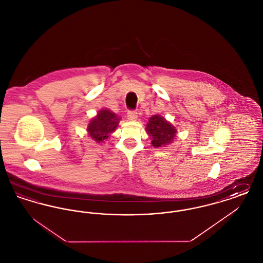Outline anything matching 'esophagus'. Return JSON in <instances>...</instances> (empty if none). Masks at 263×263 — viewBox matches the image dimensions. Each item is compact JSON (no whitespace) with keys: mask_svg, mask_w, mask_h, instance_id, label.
Segmentation results:
<instances>
[{"mask_svg":"<svg viewBox=\"0 0 263 263\" xmlns=\"http://www.w3.org/2000/svg\"><path fill=\"white\" fill-rule=\"evenodd\" d=\"M127 117L129 120H136L138 117V113L136 110H129L127 112Z\"/></svg>","mask_w":263,"mask_h":263,"instance_id":"34e87169","label":"esophagus"}]
</instances>
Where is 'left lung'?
Masks as SVG:
<instances>
[{
  "label": "left lung",
  "mask_w": 263,
  "mask_h": 263,
  "mask_svg": "<svg viewBox=\"0 0 263 263\" xmlns=\"http://www.w3.org/2000/svg\"><path fill=\"white\" fill-rule=\"evenodd\" d=\"M146 130L152 137V145L154 147H163L170 144L176 132L175 127L160 115L151 117Z\"/></svg>",
  "instance_id": "left-lung-1"
}]
</instances>
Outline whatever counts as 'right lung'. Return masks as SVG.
<instances>
[{
    "label": "right lung",
    "instance_id": "add662e5",
    "mask_svg": "<svg viewBox=\"0 0 263 263\" xmlns=\"http://www.w3.org/2000/svg\"><path fill=\"white\" fill-rule=\"evenodd\" d=\"M119 123V118L108 109H102L89 122L88 131L89 136L98 143L107 139L116 129Z\"/></svg>",
    "mask_w": 263,
    "mask_h": 263
}]
</instances>
